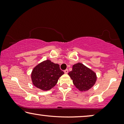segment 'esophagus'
Here are the masks:
<instances>
[{"instance_id": "esophagus-1", "label": "esophagus", "mask_w": 124, "mask_h": 124, "mask_svg": "<svg viewBox=\"0 0 124 124\" xmlns=\"http://www.w3.org/2000/svg\"><path fill=\"white\" fill-rule=\"evenodd\" d=\"M64 72L65 73V74H67L68 73V69H65V70L64 71Z\"/></svg>"}]
</instances>
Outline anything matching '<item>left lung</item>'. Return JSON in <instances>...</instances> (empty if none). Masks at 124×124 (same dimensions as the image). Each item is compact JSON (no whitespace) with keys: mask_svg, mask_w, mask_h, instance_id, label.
<instances>
[{"mask_svg":"<svg viewBox=\"0 0 124 124\" xmlns=\"http://www.w3.org/2000/svg\"><path fill=\"white\" fill-rule=\"evenodd\" d=\"M74 85L81 91H86L93 87L97 79L95 72L81 62L74 64L72 70L68 73Z\"/></svg>","mask_w":124,"mask_h":124,"instance_id":"left-lung-1","label":"left lung"}]
</instances>
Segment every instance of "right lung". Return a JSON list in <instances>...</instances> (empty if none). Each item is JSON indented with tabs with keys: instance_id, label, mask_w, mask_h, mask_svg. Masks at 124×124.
<instances>
[{
	"instance_id": "1",
	"label": "right lung",
	"mask_w": 124,
	"mask_h": 124,
	"mask_svg": "<svg viewBox=\"0 0 124 124\" xmlns=\"http://www.w3.org/2000/svg\"><path fill=\"white\" fill-rule=\"evenodd\" d=\"M64 73L58 64L54 63L48 59L34 68L31 73L32 83L42 90H49L56 85L59 78Z\"/></svg>"
}]
</instances>
